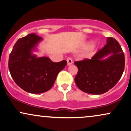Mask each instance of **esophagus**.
I'll list each match as a JSON object with an SVG mask.
<instances>
[{
  "mask_svg": "<svg viewBox=\"0 0 131 131\" xmlns=\"http://www.w3.org/2000/svg\"><path fill=\"white\" fill-rule=\"evenodd\" d=\"M67 64L68 66L71 65V64H72V63H73V62H72V59H71V58H70V57L68 58V59H67Z\"/></svg>",
  "mask_w": 131,
  "mask_h": 131,
  "instance_id": "obj_1",
  "label": "esophagus"
}]
</instances>
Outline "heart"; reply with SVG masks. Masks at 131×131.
<instances>
[{
  "label": "heart",
  "mask_w": 131,
  "mask_h": 131,
  "mask_svg": "<svg viewBox=\"0 0 131 131\" xmlns=\"http://www.w3.org/2000/svg\"><path fill=\"white\" fill-rule=\"evenodd\" d=\"M92 43H93V42H88L83 46V48L84 49L88 48L90 47V46H91Z\"/></svg>",
  "instance_id": "1"
}]
</instances>
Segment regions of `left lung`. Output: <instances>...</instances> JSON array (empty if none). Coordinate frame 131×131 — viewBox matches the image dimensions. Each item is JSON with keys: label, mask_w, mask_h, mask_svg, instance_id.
Wrapping results in <instances>:
<instances>
[{"label": "left lung", "mask_w": 131, "mask_h": 131, "mask_svg": "<svg viewBox=\"0 0 131 131\" xmlns=\"http://www.w3.org/2000/svg\"><path fill=\"white\" fill-rule=\"evenodd\" d=\"M106 45L91 58L75 62L76 85L88 94L105 93L117 84L125 69V55L118 42L107 37Z\"/></svg>", "instance_id": "obj_1"}]
</instances>
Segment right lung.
Returning a JSON list of instances; mask_svg holds the SVG:
<instances>
[{
  "label": "right lung",
  "instance_id": "obj_1",
  "mask_svg": "<svg viewBox=\"0 0 131 131\" xmlns=\"http://www.w3.org/2000/svg\"><path fill=\"white\" fill-rule=\"evenodd\" d=\"M42 40L35 34H29L18 40L9 54L8 68L11 77L20 88L29 93L49 90L67 64L66 60L52 62L48 57H38L33 54Z\"/></svg>",
  "mask_w": 131,
  "mask_h": 131
}]
</instances>
